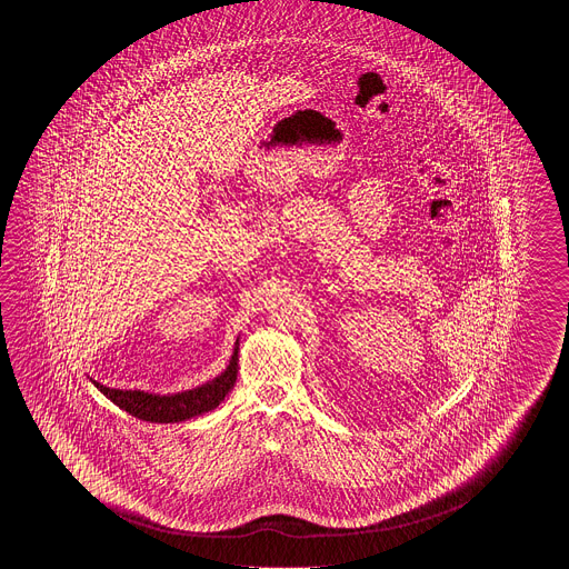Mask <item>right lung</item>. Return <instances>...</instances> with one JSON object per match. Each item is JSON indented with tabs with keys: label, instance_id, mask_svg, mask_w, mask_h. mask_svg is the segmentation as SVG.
Listing matches in <instances>:
<instances>
[{
	"label": "right lung",
	"instance_id": "add662e5",
	"mask_svg": "<svg viewBox=\"0 0 569 569\" xmlns=\"http://www.w3.org/2000/svg\"><path fill=\"white\" fill-rule=\"evenodd\" d=\"M238 350H240V338L236 339V346L231 351L228 368L209 380L201 387L189 388L174 395H154L146 390H120L109 388L93 378H89L99 392H103L113 405L130 412L136 419L150 421V423H181L187 419L199 417L203 412L218 409L219 402L228 397L238 376Z\"/></svg>",
	"mask_w": 569,
	"mask_h": 569
}]
</instances>
